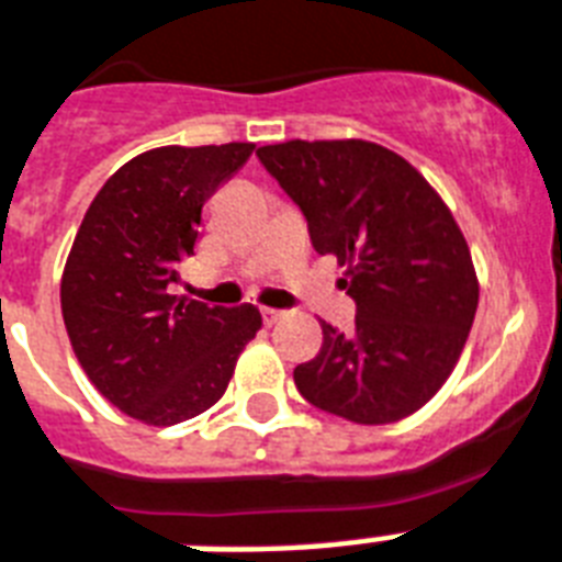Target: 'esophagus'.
Segmentation results:
<instances>
[{
	"instance_id": "1",
	"label": "esophagus",
	"mask_w": 562,
	"mask_h": 562,
	"mask_svg": "<svg viewBox=\"0 0 562 562\" xmlns=\"http://www.w3.org/2000/svg\"><path fill=\"white\" fill-rule=\"evenodd\" d=\"M282 317H285V312H280V308H262V321H266V326H277Z\"/></svg>"
}]
</instances>
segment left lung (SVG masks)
Instances as JSON below:
<instances>
[{
	"instance_id": "left-lung-1",
	"label": "left lung",
	"mask_w": 562,
	"mask_h": 562,
	"mask_svg": "<svg viewBox=\"0 0 562 562\" xmlns=\"http://www.w3.org/2000/svg\"><path fill=\"white\" fill-rule=\"evenodd\" d=\"M308 218L317 254L346 266L352 331L323 326V346L294 369L308 404L355 424L422 409L456 369L479 305L462 227L436 187L372 140H285L257 149Z\"/></svg>"
}]
</instances>
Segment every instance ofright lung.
I'll return each instance as SVG.
<instances>
[{"mask_svg":"<svg viewBox=\"0 0 562 562\" xmlns=\"http://www.w3.org/2000/svg\"><path fill=\"white\" fill-rule=\"evenodd\" d=\"M254 149L234 140L135 155L80 222L59 280L63 321L94 390L135 422L170 427L213 407L262 328L257 305L207 308L170 294L204 202Z\"/></svg>","mask_w":562,"mask_h":562,"instance_id":"obj_1","label":"right lung"}]
</instances>
